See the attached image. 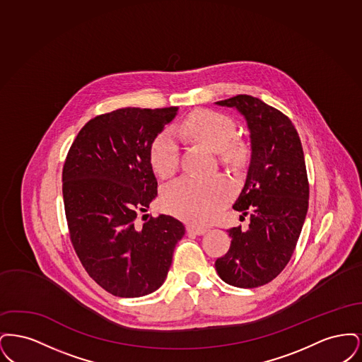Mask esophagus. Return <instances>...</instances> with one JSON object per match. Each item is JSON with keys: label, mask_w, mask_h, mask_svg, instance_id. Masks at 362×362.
<instances>
[{"label": "esophagus", "mask_w": 362, "mask_h": 362, "mask_svg": "<svg viewBox=\"0 0 362 362\" xmlns=\"http://www.w3.org/2000/svg\"><path fill=\"white\" fill-rule=\"evenodd\" d=\"M206 228H204V226H195V225H187V232L189 233H192V235H204V233H206Z\"/></svg>", "instance_id": "1"}]
</instances>
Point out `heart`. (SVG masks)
I'll return each mask as SVG.
<instances>
[{"label": "heart", "mask_w": 362, "mask_h": 362, "mask_svg": "<svg viewBox=\"0 0 362 362\" xmlns=\"http://www.w3.org/2000/svg\"><path fill=\"white\" fill-rule=\"evenodd\" d=\"M180 134L220 152L225 164L239 168L248 156L244 142L235 139V121L213 110H197L177 126ZM149 161L156 175L167 179L179 164V146L175 133L170 129L156 136L149 148ZM233 195L232 183L216 175L209 179L180 177L165 186L161 202L167 211L191 224H207L228 204Z\"/></svg>", "instance_id": "obj_1"}]
</instances>
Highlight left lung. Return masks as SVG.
<instances>
[{"mask_svg":"<svg viewBox=\"0 0 362 362\" xmlns=\"http://www.w3.org/2000/svg\"><path fill=\"white\" fill-rule=\"evenodd\" d=\"M238 108L251 138V163L233 209L250 216L247 230L228 229L230 247L216 260L226 284L258 288L273 281L289 263L310 198L304 152L292 121L279 110L250 95L217 102Z\"/></svg>","mask_w":362,"mask_h":362,"instance_id":"left-lung-1","label":"left lung"}]
</instances>
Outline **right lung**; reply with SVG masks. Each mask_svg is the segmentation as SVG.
I'll return each instance as SVG.
<instances>
[{"label": "right lung", "mask_w": 362, "mask_h": 362, "mask_svg": "<svg viewBox=\"0 0 362 362\" xmlns=\"http://www.w3.org/2000/svg\"><path fill=\"white\" fill-rule=\"evenodd\" d=\"M176 112L177 107H126L98 115L78 132L64 164L73 248L89 276L118 297L157 291L186 232L171 216L139 220L157 195L151 144Z\"/></svg>", "instance_id": "obj_1"}]
</instances>
